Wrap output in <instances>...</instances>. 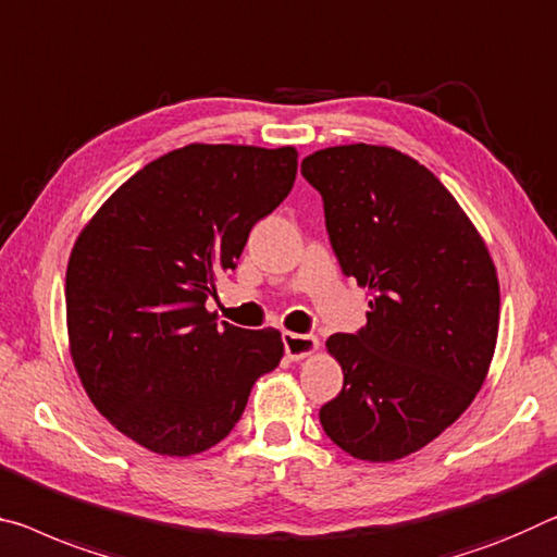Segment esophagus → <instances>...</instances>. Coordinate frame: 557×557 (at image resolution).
I'll return each instance as SVG.
<instances>
[{
  "label": "esophagus",
  "mask_w": 557,
  "mask_h": 557,
  "mask_svg": "<svg viewBox=\"0 0 557 557\" xmlns=\"http://www.w3.org/2000/svg\"><path fill=\"white\" fill-rule=\"evenodd\" d=\"M284 348L290 361H304V358L313 356L319 350V338L313 333H290L284 331Z\"/></svg>",
  "instance_id": "1"
}]
</instances>
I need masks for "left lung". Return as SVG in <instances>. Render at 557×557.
Masks as SVG:
<instances>
[{
  "mask_svg": "<svg viewBox=\"0 0 557 557\" xmlns=\"http://www.w3.org/2000/svg\"><path fill=\"white\" fill-rule=\"evenodd\" d=\"M301 174L321 194L341 269L368 290L366 326L326 341L344 388L321 425L354 458H406L481 391L498 341V273L473 221L408 153L329 147Z\"/></svg>",
  "mask_w": 557,
  "mask_h": 557,
  "instance_id": "obj_1",
  "label": "left lung"
}]
</instances>
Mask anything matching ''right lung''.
I'll return each instance as SVG.
<instances>
[{"label": "right lung", "instance_id": "1", "mask_svg": "<svg viewBox=\"0 0 557 557\" xmlns=\"http://www.w3.org/2000/svg\"><path fill=\"white\" fill-rule=\"evenodd\" d=\"M296 166L294 147L189 144L136 171L76 238L72 361L99 413L147 450L216 446L284 356L276 329L216 323L207 298L256 221L286 199Z\"/></svg>", "mask_w": 557, "mask_h": 557}]
</instances>
